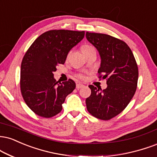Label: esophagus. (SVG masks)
<instances>
[{
    "label": "esophagus",
    "instance_id": "34e87169",
    "mask_svg": "<svg viewBox=\"0 0 157 157\" xmlns=\"http://www.w3.org/2000/svg\"><path fill=\"white\" fill-rule=\"evenodd\" d=\"M84 86L82 84H80V83H77V85H76V88L77 89H80V88H82V87H83Z\"/></svg>",
    "mask_w": 157,
    "mask_h": 157
}]
</instances>
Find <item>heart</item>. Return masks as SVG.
<instances>
[{
	"mask_svg": "<svg viewBox=\"0 0 157 157\" xmlns=\"http://www.w3.org/2000/svg\"><path fill=\"white\" fill-rule=\"evenodd\" d=\"M80 49H81V51L82 52V53L84 54V53H86V52H88V51L93 50L94 48H93V47L90 46V45L83 44V45H82V46H81ZM77 77H78L80 79H83L84 78L83 75H82V74H79V75H77Z\"/></svg>",
	"mask_w": 157,
	"mask_h": 157,
	"instance_id": "b5f03b06",
	"label": "heart"
}]
</instances>
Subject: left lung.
<instances>
[{
    "label": "left lung",
    "instance_id": "1",
    "mask_svg": "<svg viewBox=\"0 0 157 157\" xmlns=\"http://www.w3.org/2000/svg\"><path fill=\"white\" fill-rule=\"evenodd\" d=\"M86 39L97 49L101 57L99 80L106 79L102 91L90 85L91 94L86 100L90 115L107 121L118 116L135 95L138 67L131 49L124 41L107 34L86 32Z\"/></svg>",
    "mask_w": 157,
    "mask_h": 157
}]
</instances>
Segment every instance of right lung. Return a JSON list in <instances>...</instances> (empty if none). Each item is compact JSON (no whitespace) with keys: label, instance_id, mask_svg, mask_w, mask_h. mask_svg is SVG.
Instances as JSON below:
<instances>
[{"label":"right lung","instance_id":"obj_1","mask_svg":"<svg viewBox=\"0 0 157 157\" xmlns=\"http://www.w3.org/2000/svg\"><path fill=\"white\" fill-rule=\"evenodd\" d=\"M84 36L85 31L50 30L39 36L25 52L20 90L25 102L35 114L48 118L62 110V104L76 84L71 79L58 84L53 72L65 63L69 51Z\"/></svg>","mask_w":157,"mask_h":157}]
</instances>
